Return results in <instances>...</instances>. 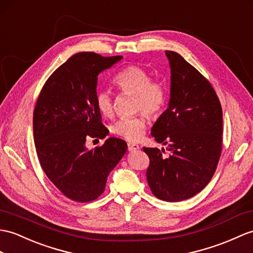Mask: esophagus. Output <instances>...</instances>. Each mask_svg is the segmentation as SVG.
Masks as SVG:
<instances>
[{"mask_svg":"<svg viewBox=\"0 0 253 253\" xmlns=\"http://www.w3.org/2000/svg\"><path fill=\"white\" fill-rule=\"evenodd\" d=\"M127 149L130 152H133V151H136L139 149V146L137 144H134V143H128L127 144Z\"/></svg>","mask_w":253,"mask_h":253,"instance_id":"34e87169","label":"esophagus"}]
</instances>
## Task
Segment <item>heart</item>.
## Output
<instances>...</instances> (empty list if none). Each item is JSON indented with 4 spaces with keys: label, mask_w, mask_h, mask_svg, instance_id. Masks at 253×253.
Masks as SVG:
<instances>
[{
    "label": "heart",
    "mask_w": 253,
    "mask_h": 253,
    "mask_svg": "<svg viewBox=\"0 0 253 253\" xmlns=\"http://www.w3.org/2000/svg\"><path fill=\"white\" fill-rule=\"evenodd\" d=\"M115 84L122 91L135 95L136 112H144L150 118H156L162 112L166 102V89L161 83L151 80L150 74L143 67L137 65L125 67L116 75ZM95 104L104 116H112L114 107L109 91H98ZM146 126L147 120L144 115L125 117L114 123L112 132L127 140L136 141L144 136Z\"/></svg>",
    "instance_id": "heart-1"
}]
</instances>
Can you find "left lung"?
<instances>
[{"mask_svg": "<svg viewBox=\"0 0 253 253\" xmlns=\"http://www.w3.org/2000/svg\"><path fill=\"white\" fill-rule=\"evenodd\" d=\"M170 69L168 109L151 128L164 149H143L150 159L147 181L166 202L192 198L211 181L222 150V108L211 84L179 53L166 50Z\"/></svg>", "mask_w": 253, "mask_h": 253, "instance_id": "1", "label": "left lung"}]
</instances>
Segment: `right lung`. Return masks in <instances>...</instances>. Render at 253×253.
<instances>
[{"label":"right lung","instance_id":"right-lung-1","mask_svg":"<svg viewBox=\"0 0 253 253\" xmlns=\"http://www.w3.org/2000/svg\"><path fill=\"white\" fill-rule=\"evenodd\" d=\"M122 59L78 52L48 78L36 102L33 134L42 169L66 198L76 202L97 199L107 177L127 145L109 137L102 147L88 149V136L105 138L106 127L95 104L98 74Z\"/></svg>","mask_w":253,"mask_h":253}]
</instances>
